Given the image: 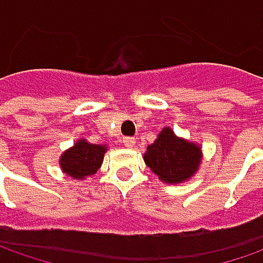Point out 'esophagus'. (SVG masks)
I'll list each match as a JSON object with an SVG mask.
<instances>
[{
	"mask_svg": "<svg viewBox=\"0 0 263 263\" xmlns=\"http://www.w3.org/2000/svg\"><path fill=\"white\" fill-rule=\"evenodd\" d=\"M122 142H124V145L126 148H132V146L135 145V138L134 137H124L122 138Z\"/></svg>",
	"mask_w": 263,
	"mask_h": 263,
	"instance_id": "34e87169",
	"label": "esophagus"
}]
</instances>
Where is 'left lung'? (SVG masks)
Returning <instances> with one entry per match:
<instances>
[{
	"label": "left lung",
	"instance_id": "8db88e82",
	"mask_svg": "<svg viewBox=\"0 0 263 263\" xmlns=\"http://www.w3.org/2000/svg\"><path fill=\"white\" fill-rule=\"evenodd\" d=\"M200 148L162 129L154 144L146 148L144 161L165 183H181L197 171Z\"/></svg>",
	"mask_w": 263,
	"mask_h": 263
}]
</instances>
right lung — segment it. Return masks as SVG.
<instances>
[{
	"label": "right lung",
	"instance_id": "add662e5",
	"mask_svg": "<svg viewBox=\"0 0 263 263\" xmlns=\"http://www.w3.org/2000/svg\"><path fill=\"white\" fill-rule=\"evenodd\" d=\"M105 151V145L89 144L85 139H82L62 155L60 165L64 173H67V176L76 180H83L85 177L92 176L98 171L103 161Z\"/></svg>",
	"mask_w": 263,
	"mask_h": 263
}]
</instances>
